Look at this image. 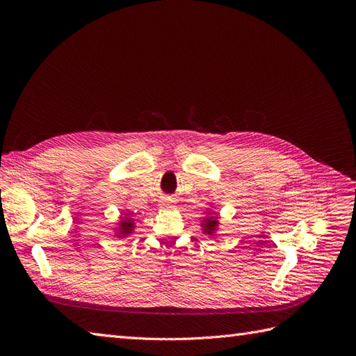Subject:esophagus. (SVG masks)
Returning <instances> with one entry per match:
<instances>
[{
	"label": "esophagus",
	"instance_id": "esophagus-1",
	"mask_svg": "<svg viewBox=\"0 0 356 356\" xmlns=\"http://www.w3.org/2000/svg\"><path fill=\"white\" fill-rule=\"evenodd\" d=\"M170 203H172V200H165V208H169Z\"/></svg>",
	"mask_w": 356,
	"mask_h": 356
}]
</instances>
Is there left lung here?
Returning a JSON list of instances; mask_svg holds the SVG:
<instances>
[{
  "instance_id": "left-lung-1",
  "label": "left lung",
  "mask_w": 356,
  "mask_h": 356,
  "mask_svg": "<svg viewBox=\"0 0 356 356\" xmlns=\"http://www.w3.org/2000/svg\"><path fill=\"white\" fill-rule=\"evenodd\" d=\"M211 213V212H209ZM218 217L217 215H209V217H207L203 220V222H202V230H203V233L204 234H209V236H213L215 234V232H217V229H218Z\"/></svg>"
}]
</instances>
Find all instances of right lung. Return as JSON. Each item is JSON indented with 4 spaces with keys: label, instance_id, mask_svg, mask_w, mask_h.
Listing matches in <instances>:
<instances>
[{
    "label": "right lung",
    "instance_id": "obj_1",
    "mask_svg": "<svg viewBox=\"0 0 356 356\" xmlns=\"http://www.w3.org/2000/svg\"><path fill=\"white\" fill-rule=\"evenodd\" d=\"M126 217H123L120 221H118V227H117V238H126V236L131 234L135 229L134 225V220L129 217L127 213H124Z\"/></svg>",
    "mask_w": 356,
    "mask_h": 356
}]
</instances>
